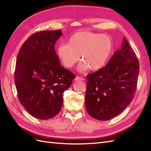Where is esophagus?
Masks as SVG:
<instances>
[{
    "label": "esophagus",
    "instance_id": "1",
    "mask_svg": "<svg viewBox=\"0 0 151 151\" xmlns=\"http://www.w3.org/2000/svg\"><path fill=\"white\" fill-rule=\"evenodd\" d=\"M74 80H75L76 81H84V78H82V77H79V76H76Z\"/></svg>",
    "mask_w": 151,
    "mask_h": 151
}]
</instances>
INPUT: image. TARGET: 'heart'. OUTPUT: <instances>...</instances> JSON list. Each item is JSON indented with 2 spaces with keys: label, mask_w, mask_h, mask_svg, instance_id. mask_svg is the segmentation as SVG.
<instances>
[{
  "label": "heart",
  "mask_w": 151,
  "mask_h": 151,
  "mask_svg": "<svg viewBox=\"0 0 151 151\" xmlns=\"http://www.w3.org/2000/svg\"><path fill=\"white\" fill-rule=\"evenodd\" d=\"M112 41L108 36L89 31H79L68 38L67 44H61L57 49L62 64L71 68L79 60L83 61L79 69L84 72L89 68L97 71L107 62L112 51Z\"/></svg>",
  "instance_id": "1"
}]
</instances>
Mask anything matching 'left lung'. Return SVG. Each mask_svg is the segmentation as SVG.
<instances>
[{
    "instance_id": "1",
    "label": "left lung",
    "mask_w": 151,
    "mask_h": 151,
    "mask_svg": "<svg viewBox=\"0 0 151 151\" xmlns=\"http://www.w3.org/2000/svg\"><path fill=\"white\" fill-rule=\"evenodd\" d=\"M139 62L125 37L107 64L86 76V110L95 119L110 120L129 106L137 84Z\"/></svg>"
}]
</instances>
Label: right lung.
Segmentation results:
<instances>
[{
    "label": "right lung",
    "instance_id": "1",
    "mask_svg": "<svg viewBox=\"0 0 151 151\" xmlns=\"http://www.w3.org/2000/svg\"><path fill=\"white\" fill-rule=\"evenodd\" d=\"M61 30L32 35L21 46L16 60L14 80L21 104L40 120L52 118L61 110L63 94L75 75L61 66L54 45Z\"/></svg>",
    "mask_w": 151,
    "mask_h": 151
}]
</instances>
